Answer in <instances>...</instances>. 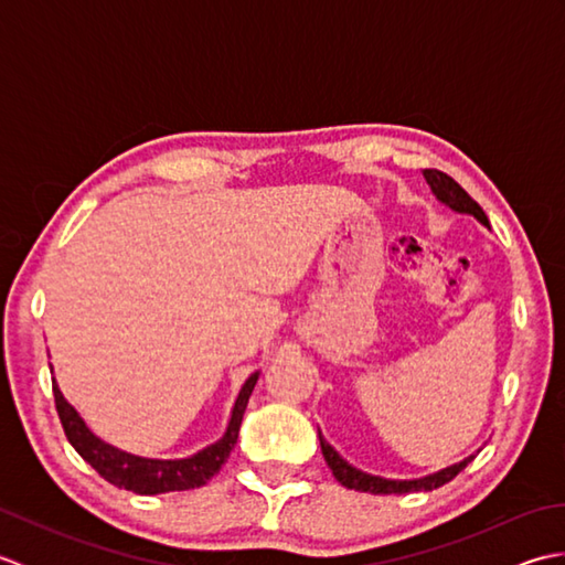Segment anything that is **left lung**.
I'll list each match as a JSON object with an SVG mask.
<instances>
[{
  "label": "left lung",
  "instance_id": "left-lung-1",
  "mask_svg": "<svg viewBox=\"0 0 565 565\" xmlns=\"http://www.w3.org/2000/svg\"><path fill=\"white\" fill-rule=\"evenodd\" d=\"M425 179L441 203H447V206L454 209L456 213H468V215H473V218L481 221L483 225H488V215L483 213V209L478 206V203L461 189V184H456L449 174H444L439 170H425ZM318 437H320L322 456H326L332 476L338 478L344 488L362 490V493H371V495H391V493L403 495V493H415V490L439 488L444 483H449L454 476H459L463 468L473 461V456H468V459H463L459 463L441 468V471L425 476V478H415V481H388V478L369 476L364 471H359V468H354L352 463H347L342 456L334 451L326 439H322L320 429H318Z\"/></svg>",
  "mask_w": 565,
  "mask_h": 565
}]
</instances>
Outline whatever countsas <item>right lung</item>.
Instances as JSON below:
<instances>
[{
	"label": "right lung",
	"mask_w": 565,
	"mask_h": 565,
	"mask_svg": "<svg viewBox=\"0 0 565 565\" xmlns=\"http://www.w3.org/2000/svg\"><path fill=\"white\" fill-rule=\"evenodd\" d=\"M257 379L259 374L255 371V374L245 381V386L239 388L225 435L215 444H211V447L189 456V459H142V456L116 449L111 444L102 441L87 425H84L79 413L63 398V393H60L55 381L53 395L67 441L75 447L82 459L104 478V481H109L116 488L134 490L138 495H158L172 493V490H191L206 486L211 478L221 471V466L227 461V456H231L237 441V431L239 425H243L245 407Z\"/></svg>",
	"instance_id": "obj_1"
}]
</instances>
